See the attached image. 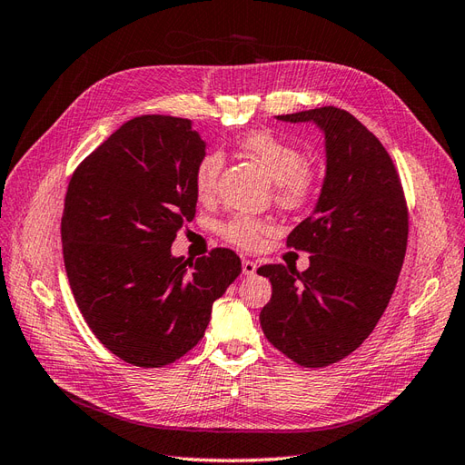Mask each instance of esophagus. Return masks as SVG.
<instances>
[{"label": "esophagus", "mask_w": 465, "mask_h": 465, "mask_svg": "<svg viewBox=\"0 0 465 465\" xmlns=\"http://www.w3.org/2000/svg\"><path fill=\"white\" fill-rule=\"evenodd\" d=\"M242 269H243V274H247V276L255 274L257 272V262L255 261H249V259H243L242 261Z\"/></svg>", "instance_id": "1"}]
</instances>
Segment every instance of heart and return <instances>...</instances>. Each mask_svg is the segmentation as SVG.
I'll return each mask as SVG.
<instances>
[{
  "label": "heart",
  "instance_id": "b5f03b06",
  "mask_svg": "<svg viewBox=\"0 0 465 465\" xmlns=\"http://www.w3.org/2000/svg\"><path fill=\"white\" fill-rule=\"evenodd\" d=\"M240 150L251 155L267 169L274 179V198L284 210H300L313 203L320 191V175L303 162V153L296 143L274 136L267 130H251L237 138ZM223 169V153L208 150L198 159L193 171L194 191L201 198L214 194L218 179ZM272 230L269 220L233 214L218 225V233L223 242L251 251L261 243L262 233Z\"/></svg>",
  "mask_w": 465,
  "mask_h": 465
}]
</instances>
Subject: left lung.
<instances>
[{
  "instance_id": "obj_1",
  "label": "left lung",
  "mask_w": 465,
  "mask_h": 465,
  "mask_svg": "<svg viewBox=\"0 0 465 465\" xmlns=\"http://www.w3.org/2000/svg\"><path fill=\"white\" fill-rule=\"evenodd\" d=\"M278 121L325 132L327 173L313 214L286 240L312 255L310 269H257L272 284L259 322L290 361L323 368L361 347L386 312L407 251V201L390 153L351 113L320 107Z\"/></svg>"
}]
</instances>
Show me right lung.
<instances>
[{
    "instance_id": "1",
    "label": "right lung",
    "mask_w": 465,
    "mask_h": 465,
    "mask_svg": "<svg viewBox=\"0 0 465 465\" xmlns=\"http://www.w3.org/2000/svg\"><path fill=\"white\" fill-rule=\"evenodd\" d=\"M206 143L189 118L143 114L74 171L62 251L84 320L113 354L140 368L179 361L204 337L214 303L242 272L232 249L171 255L194 218L193 171Z\"/></svg>"
}]
</instances>
